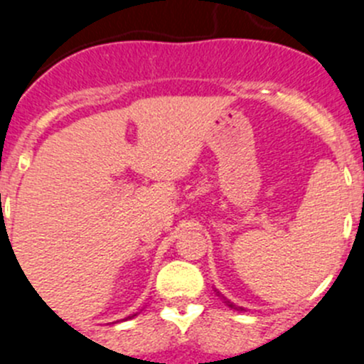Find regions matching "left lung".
<instances>
[{"label": "left lung", "mask_w": 364, "mask_h": 364, "mask_svg": "<svg viewBox=\"0 0 364 364\" xmlns=\"http://www.w3.org/2000/svg\"><path fill=\"white\" fill-rule=\"evenodd\" d=\"M217 294H218V291H217ZM218 295H220V294H218ZM222 299H224V301H225V304H228L229 308H232V309H238V311H243V308H240V306H235V304H232V302H229L228 299H225V297H222Z\"/></svg>", "instance_id": "left-lung-1"}]
</instances>
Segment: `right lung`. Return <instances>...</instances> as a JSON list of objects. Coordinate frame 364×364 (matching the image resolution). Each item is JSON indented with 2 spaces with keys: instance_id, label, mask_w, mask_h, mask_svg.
<instances>
[{
  "instance_id": "obj_1",
  "label": "right lung",
  "mask_w": 364,
  "mask_h": 364,
  "mask_svg": "<svg viewBox=\"0 0 364 364\" xmlns=\"http://www.w3.org/2000/svg\"><path fill=\"white\" fill-rule=\"evenodd\" d=\"M133 316H136V315H133ZM133 316H128V318H133Z\"/></svg>"
}]
</instances>
